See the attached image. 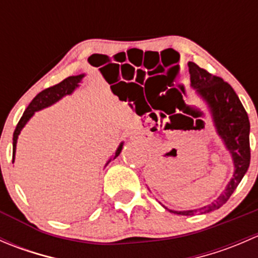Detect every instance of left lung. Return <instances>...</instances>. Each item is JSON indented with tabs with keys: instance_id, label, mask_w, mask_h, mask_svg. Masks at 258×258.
Instances as JSON below:
<instances>
[{
	"instance_id": "obj_1",
	"label": "left lung",
	"mask_w": 258,
	"mask_h": 258,
	"mask_svg": "<svg viewBox=\"0 0 258 258\" xmlns=\"http://www.w3.org/2000/svg\"><path fill=\"white\" fill-rule=\"evenodd\" d=\"M188 70L191 75V86L196 88L197 92L210 105L218 135L222 137L226 147L232 155L235 172L225 191L212 204L197 210L171 211L182 216L209 213L222 207L237 188L238 183L248 170L251 160L248 116L233 88L221 77L210 74L195 62H188Z\"/></svg>"
}]
</instances>
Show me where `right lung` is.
<instances>
[{"label": "right lung", "mask_w": 258, "mask_h": 258, "mask_svg": "<svg viewBox=\"0 0 258 258\" xmlns=\"http://www.w3.org/2000/svg\"><path fill=\"white\" fill-rule=\"evenodd\" d=\"M82 77H83V75L67 77V79L61 81V82L57 83V85L51 86V87L41 91V92L38 93V95L36 96L32 101H31V103L28 105V107L26 108V111L23 112L20 121H18L16 130H15V132H14V157H12V162H14V160H15V152H16V144H17L18 135H20L21 130L25 127V124L27 123L28 119L32 117V114L35 113L36 111L42 110V108L51 106L52 103L57 102V101L61 100L63 96L70 95V93L74 92L75 88L79 87V83L81 82V80H82ZM122 146L123 145L121 144L119 145V147L117 148L113 158H116L117 156L119 155V152H121V150H122Z\"/></svg>", "instance_id": "1"}]
</instances>
